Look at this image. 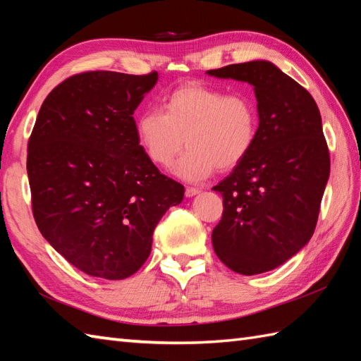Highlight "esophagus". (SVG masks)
Segmentation results:
<instances>
[{
  "label": "esophagus",
  "instance_id": "obj_1",
  "mask_svg": "<svg viewBox=\"0 0 361 361\" xmlns=\"http://www.w3.org/2000/svg\"><path fill=\"white\" fill-rule=\"evenodd\" d=\"M186 197H194V195H197V194H200V189H197V188H186Z\"/></svg>",
  "mask_w": 361,
  "mask_h": 361
}]
</instances>
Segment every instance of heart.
Listing matches in <instances>:
<instances>
[{
    "instance_id": "heart-1",
    "label": "heart",
    "mask_w": 361,
    "mask_h": 361,
    "mask_svg": "<svg viewBox=\"0 0 361 361\" xmlns=\"http://www.w3.org/2000/svg\"><path fill=\"white\" fill-rule=\"evenodd\" d=\"M259 116L255 102L240 93L188 82L163 101V111L147 109L135 121L136 140L153 164L171 167L186 145L189 150L175 166L186 181H202L240 164L255 145Z\"/></svg>"
}]
</instances>
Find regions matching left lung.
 <instances>
[{"label": "left lung", "mask_w": 361, "mask_h": 361, "mask_svg": "<svg viewBox=\"0 0 361 361\" xmlns=\"http://www.w3.org/2000/svg\"><path fill=\"white\" fill-rule=\"evenodd\" d=\"M206 74L250 83L259 116L247 158L212 188L224 197V216L212 231L214 251L235 273L274 270L309 243L331 173L318 105L268 60Z\"/></svg>", "instance_id": "8db88e82"}]
</instances>
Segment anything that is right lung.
Returning <instances> with one entry per match:
<instances>
[{"label": "right lung", "instance_id": "right-lung-1", "mask_svg": "<svg viewBox=\"0 0 361 361\" xmlns=\"http://www.w3.org/2000/svg\"><path fill=\"white\" fill-rule=\"evenodd\" d=\"M157 82L158 73L73 75L44 99L30 135L35 224L54 250L94 278L140 270L158 221L185 197L136 140L133 113Z\"/></svg>", "mask_w": 361, "mask_h": 361}]
</instances>
